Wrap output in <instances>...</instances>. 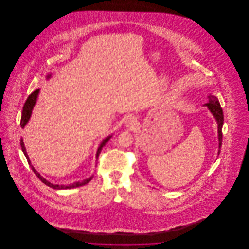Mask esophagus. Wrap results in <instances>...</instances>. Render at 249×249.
Here are the masks:
<instances>
[{
  "label": "esophagus",
  "mask_w": 249,
  "mask_h": 249,
  "mask_svg": "<svg viewBox=\"0 0 249 249\" xmlns=\"http://www.w3.org/2000/svg\"><path fill=\"white\" fill-rule=\"evenodd\" d=\"M135 123H136V120L134 118H129L126 121V124L128 127H133L135 125Z\"/></svg>",
  "instance_id": "obj_1"
}]
</instances>
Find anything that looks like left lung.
I'll return each instance as SVG.
<instances>
[{"label":"left lung","mask_w":249,"mask_h":249,"mask_svg":"<svg viewBox=\"0 0 249 249\" xmlns=\"http://www.w3.org/2000/svg\"><path fill=\"white\" fill-rule=\"evenodd\" d=\"M208 103L205 104V106L209 108L211 113L213 114V117L216 119V122L218 124V140H219V148L221 147L222 143V126H223V111L222 108L220 107V104L218 102V99L213 96V95H209L208 96ZM220 150L218 151V153Z\"/></svg>","instance_id":"1"}]
</instances>
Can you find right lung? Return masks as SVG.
<instances>
[{
	"instance_id": "1",
	"label": "right lung",
	"mask_w": 249,
	"mask_h": 249,
	"mask_svg": "<svg viewBox=\"0 0 249 249\" xmlns=\"http://www.w3.org/2000/svg\"><path fill=\"white\" fill-rule=\"evenodd\" d=\"M49 76H50V75H48V77H49ZM38 93H39V89H36L34 92H32L31 94L29 95L28 99L26 100V102H25V104H24L23 110H22V115H21V120H20V126H21V128H24V127H25V125L28 123L29 119L31 118L32 111H33V108H34L35 105H36ZM110 138H111V136H108V137H107V138L102 142V143L100 144V146H99V148H98V151H97V154H96V158H97V159H98L99 155L101 153V151H102L103 147L106 145V143L109 141V139H110ZM20 145H21V149H22V151H23L25 157L27 158L28 163H29V165L31 166V168H32V170L34 171V173L36 174V177L39 178V179H40L44 184H46L47 186L50 187V188H52V189H55V190H67V189L78 188V187H81V186H84V185L88 184V183L92 179V177H91V178H88V179H86V180H83L82 182H76V183H73V184L68 185V186H63V185H62V186H59V185L51 184L50 182L47 181V180H46L45 178H43V177H41V176H40V174H39V173H37V171H36V169L34 168V166L31 164V161H30V159H29V157H28V155H27V152H26V149H25L23 140H22V139L20 140Z\"/></svg>"
}]
</instances>
